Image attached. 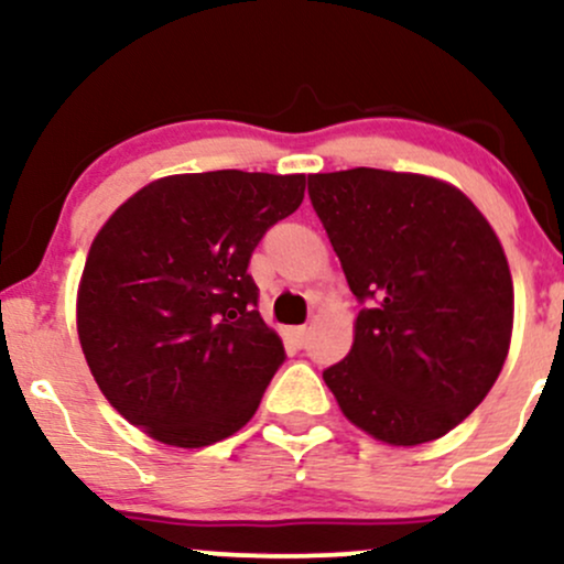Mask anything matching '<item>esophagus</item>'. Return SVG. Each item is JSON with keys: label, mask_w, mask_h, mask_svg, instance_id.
Returning a JSON list of instances; mask_svg holds the SVG:
<instances>
[{"label": "esophagus", "mask_w": 564, "mask_h": 564, "mask_svg": "<svg viewBox=\"0 0 564 564\" xmlns=\"http://www.w3.org/2000/svg\"><path fill=\"white\" fill-rule=\"evenodd\" d=\"M307 326H294V328H291V336H294V339H296V345H304V341H307Z\"/></svg>", "instance_id": "esophagus-1"}]
</instances>
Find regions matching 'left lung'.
<instances>
[{"label":"left lung","instance_id":"1","mask_svg":"<svg viewBox=\"0 0 564 564\" xmlns=\"http://www.w3.org/2000/svg\"><path fill=\"white\" fill-rule=\"evenodd\" d=\"M307 193L355 300V341L323 371L341 413L390 445L443 437L509 352L514 289L494 228L424 174H310Z\"/></svg>","mask_w":564,"mask_h":564}]
</instances>
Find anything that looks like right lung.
<instances>
[{
	"label": "right lung",
	"instance_id": "right-lung-1",
	"mask_svg": "<svg viewBox=\"0 0 564 564\" xmlns=\"http://www.w3.org/2000/svg\"><path fill=\"white\" fill-rule=\"evenodd\" d=\"M302 198L304 174H174L102 225L76 315L89 371L129 424L204 448L254 416L286 352L249 260Z\"/></svg>",
	"mask_w": 564,
	"mask_h": 564
}]
</instances>
